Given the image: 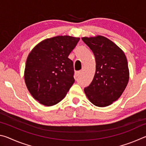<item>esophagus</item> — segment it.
Masks as SVG:
<instances>
[{
	"mask_svg": "<svg viewBox=\"0 0 146 146\" xmlns=\"http://www.w3.org/2000/svg\"><path fill=\"white\" fill-rule=\"evenodd\" d=\"M81 73H82V71H76V72L75 73V74H76V76H78L80 75Z\"/></svg>",
	"mask_w": 146,
	"mask_h": 146,
	"instance_id": "1",
	"label": "esophagus"
}]
</instances>
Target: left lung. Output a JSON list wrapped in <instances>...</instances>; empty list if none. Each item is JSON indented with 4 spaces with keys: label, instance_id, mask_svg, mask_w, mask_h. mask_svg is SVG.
I'll return each instance as SVG.
<instances>
[{
    "label": "left lung",
    "instance_id": "1",
    "mask_svg": "<svg viewBox=\"0 0 146 146\" xmlns=\"http://www.w3.org/2000/svg\"><path fill=\"white\" fill-rule=\"evenodd\" d=\"M82 39L93 51L96 62L92 82L84 91L93 104L106 107L120 97L127 85L129 71L127 58L122 49L105 36Z\"/></svg>",
    "mask_w": 146,
    "mask_h": 146
}]
</instances>
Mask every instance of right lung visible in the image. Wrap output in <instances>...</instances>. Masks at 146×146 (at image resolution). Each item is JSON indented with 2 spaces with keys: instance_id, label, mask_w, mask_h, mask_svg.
<instances>
[{
  "instance_id": "obj_1",
  "label": "right lung",
  "mask_w": 146,
  "mask_h": 146,
  "mask_svg": "<svg viewBox=\"0 0 146 146\" xmlns=\"http://www.w3.org/2000/svg\"><path fill=\"white\" fill-rule=\"evenodd\" d=\"M79 40L69 35L46 38L29 53L24 80L32 97L41 104H58L73 84V64L68 56Z\"/></svg>"
}]
</instances>
